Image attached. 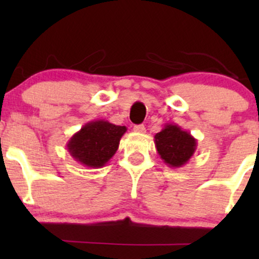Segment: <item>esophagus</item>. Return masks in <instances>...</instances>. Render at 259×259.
<instances>
[{"label":"esophagus","instance_id":"esophagus-1","mask_svg":"<svg viewBox=\"0 0 259 259\" xmlns=\"http://www.w3.org/2000/svg\"><path fill=\"white\" fill-rule=\"evenodd\" d=\"M134 132L139 134H144L146 132V127H145V125H142V124H140V125H134Z\"/></svg>","mask_w":259,"mask_h":259}]
</instances>
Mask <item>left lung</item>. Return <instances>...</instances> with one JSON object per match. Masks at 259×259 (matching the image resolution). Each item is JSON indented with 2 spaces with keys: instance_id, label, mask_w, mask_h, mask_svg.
<instances>
[{
  "instance_id": "left-lung-1",
  "label": "left lung",
  "mask_w": 259,
  "mask_h": 259,
  "mask_svg": "<svg viewBox=\"0 0 259 259\" xmlns=\"http://www.w3.org/2000/svg\"><path fill=\"white\" fill-rule=\"evenodd\" d=\"M154 145L163 162L170 168H180L194 156L197 140L177 124L167 123L154 135Z\"/></svg>"
}]
</instances>
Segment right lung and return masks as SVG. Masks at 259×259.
Here are the masks:
<instances>
[{
	"instance_id": "add662e5",
	"label": "right lung",
	"mask_w": 259,
	"mask_h": 259,
	"mask_svg": "<svg viewBox=\"0 0 259 259\" xmlns=\"http://www.w3.org/2000/svg\"><path fill=\"white\" fill-rule=\"evenodd\" d=\"M126 126L115 125L105 119L86 123L70 138L67 150L76 162L88 168H102L119 147Z\"/></svg>"
}]
</instances>
